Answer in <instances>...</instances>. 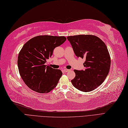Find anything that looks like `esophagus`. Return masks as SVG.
<instances>
[{"instance_id": "34e87169", "label": "esophagus", "mask_w": 128, "mask_h": 128, "mask_svg": "<svg viewBox=\"0 0 128 128\" xmlns=\"http://www.w3.org/2000/svg\"><path fill=\"white\" fill-rule=\"evenodd\" d=\"M64 72H68L70 71V70H68V69H66V68H64Z\"/></svg>"}]
</instances>
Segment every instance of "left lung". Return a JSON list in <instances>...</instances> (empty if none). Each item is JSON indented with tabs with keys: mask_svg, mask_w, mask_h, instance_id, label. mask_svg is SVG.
<instances>
[{
	"mask_svg": "<svg viewBox=\"0 0 128 128\" xmlns=\"http://www.w3.org/2000/svg\"><path fill=\"white\" fill-rule=\"evenodd\" d=\"M75 55L86 58L84 70H74L76 76L71 82L77 89L84 92H91L100 86L108 76L110 58L106 44L98 37L80 34L68 36Z\"/></svg>",
	"mask_w": 128,
	"mask_h": 128,
	"instance_id": "8db88e82",
	"label": "left lung"
}]
</instances>
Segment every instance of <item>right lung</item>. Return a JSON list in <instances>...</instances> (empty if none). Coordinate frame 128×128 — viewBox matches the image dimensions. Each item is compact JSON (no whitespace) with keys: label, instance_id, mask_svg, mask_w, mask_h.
Listing matches in <instances>:
<instances>
[{"label":"right lung","instance_id":"obj_1","mask_svg":"<svg viewBox=\"0 0 128 128\" xmlns=\"http://www.w3.org/2000/svg\"><path fill=\"white\" fill-rule=\"evenodd\" d=\"M66 40L64 36H39L24 44L18 60L20 74L28 88L39 93H47L58 83L62 72L45 65L56 47Z\"/></svg>","mask_w":128,"mask_h":128}]
</instances>
